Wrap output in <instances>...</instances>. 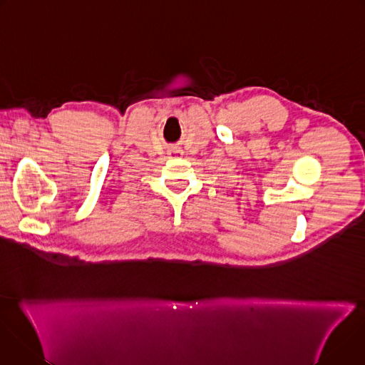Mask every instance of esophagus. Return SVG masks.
<instances>
[{
  "instance_id": "esophagus-1",
  "label": "esophagus",
  "mask_w": 365,
  "mask_h": 365,
  "mask_svg": "<svg viewBox=\"0 0 365 365\" xmlns=\"http://www.w3.org/2000/svg\"><path fill=\"white\" fill-rule=\"evenodd\" d=\"M168 154L172 155V158H179V155H182V150H179L178 147H172L168 150Z\"/></svg>"
}]
</instances>
